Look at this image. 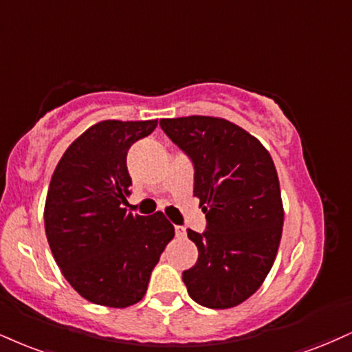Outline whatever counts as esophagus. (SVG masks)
I'll use <instances>...</instances> for the list:
<instances>
[{
	"instance_id": "esophagus-1",
	"label": "esophagus",
	"mask_w": 352,
	"mask_h": 352,
	"mask_svg": "<svg viewBox=\"0 0 352 352\" xmlns=\"http://www.w3.org/2000/svg\"><path fill=\"white\" fill-rule=\"evenodd\" d=\"M175 234H177V238H184L185 228L184 226H175Z\"/></svg>"
}]
</instances>
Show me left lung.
I'll return each instance as SVG.
<instances>
[{
	"instance_id": "left-lung-1",
	"label": "left lung",
	"mask_w": 352,
	"mask_h": 352,
	"mask_svg": "<svg viewBox=\"0 0 352 352\" xmlns=\"http://www.w3.org/2000/svg\"><path fill=\"white\" fill-rule=\"evenodd\" d=\"M160 126L195 165L193 195L206 231H187L198 261L184 270L195 302L226 310L259 290L282 238L283 205L269 151L234 122L214 116L164 118Z\"/></svg>"
}]
</instances>
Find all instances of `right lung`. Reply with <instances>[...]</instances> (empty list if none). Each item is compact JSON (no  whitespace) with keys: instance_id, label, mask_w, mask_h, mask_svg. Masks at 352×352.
Returning a JSON list of instances; mask_svg holds the SVG:
<instances>
[{"instance_id":"right-lung-1","label":"right lung","mask_w":352,"mask_h":352,"mask_svg":"<svg viewBox=\"0 0 352 352\" xmlns=\"http://www.w3.org/2000/svg\"><path fill=\"white\" fill-rule=\"evenodd\" d=\"M157 120L100 121L63 152L44 206L50 251L67 282L88 302L128 308L146 295L152 270L175 236L162 211L128 213L133 185L126 155Z\"/></svg>"}]
</instances>
